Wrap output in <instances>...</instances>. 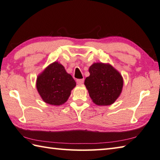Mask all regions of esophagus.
Returning a JSON list of instances; mask_svg holds the SVG:
<instances>
[{
	"mask_svg": "<svg viewBox=\"0 0 160 160\" xmlns=\"http://www.w3.org/2000/svg\"><path fill=\"white\" fill-rule=\"evenodd\" d=\"M83 81H84L83 79H77V83L78 85H81V84L83 83Z\"/></svg>",
	"mask_w": 160,
	"mask_h": 160,
	"instance_id": "34e87169",
	"label": "esophagus"
}]
</instances>
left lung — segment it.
<instances>
[{"label": "left lung", "mask_w": 160, "mask_h": 160, "mask_svg": "<svg viewBox=\"0 0 160 160\" xmlns=\"http://www.w3.org/2000/svg\"><path fill=\"white\" fill-rule=\"evenodd\" d=\"M89 72L84 85L93 103L97 106L111 105L122 93V74L110 64L103 63H94Z\"/></svg>", "instance_id": "8db88e82"}]
</instances>
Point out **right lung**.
I'll return each instance as SVG.
<instances>
[{
    "mask_svg": "<svg viewBox=\"0 0 160 160\" xmlns=\"http://www.w3.org/2000/svg\"><path fill=\"white\" fill-rule=\"evenodd\" d=\"M36 86L44 102L60 106L67 102L76 82L63 65L54 61L38 74Z\"/></svg>",
    "mask_w": 160,
    "mask_h": 160,
    "instance_id": "1",
    "label": "right lung"
}]
</instances>
